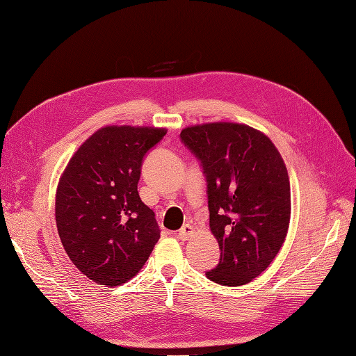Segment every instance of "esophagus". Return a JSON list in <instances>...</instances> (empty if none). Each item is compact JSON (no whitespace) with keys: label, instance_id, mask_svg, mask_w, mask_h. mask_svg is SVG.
<instances>
[{"label":"esophagus","instance_id":"esophagus-1","mask_svg":"<svg viewBox=\"0 0 356 356\" xmlns=\"http://www.w3.org/2000/svg\"><path fill=\"white\" fill-rule=\"evenodd\" d=\"M193 232H195V230H193V227H191L190 224H184V225H182V227L179 229V232H178V238L182 239V241H187V239L190 238V236L193 234Z\"/></svg>","mask_w":356,"mask_h":356}]
</instances>
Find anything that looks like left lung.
Listing matches in <instances>:
<instances>
[{"mask_svg": "<svg viewBox=\"0 0 356 356\" xmlns=\"http://www.w3.org/2000/svg\"><path fill=\"white\" fill-rule=\"evenodd\" d=\"M179 136L207 178L209 227L221 251L208 279L227 286L254 281L286 238L291 191L284 159L263 132L246 124H197Z\"/></svg>", "mask_w": 356, "mask_h": 356, "instance_id": "left-lung-1", "label": "left lung"}]
</instances>
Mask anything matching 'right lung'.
I'll return each mask as SVG.
<instances>
[{"instance_id": "right-lung-1", "label": "right lung", "mask_w": 356, "mask_h": 356, "mask_svg": "<svg viewBox=\"0 0 356 356\" xmlns=\"http://www.w3.org/2000/svg\"><path fill=\"white\" fill-rule=\"evenodd\" d=\"M166 129L105 126L71 157L56 191L63 250L90 281L118 286L141 270L160 238L138 195L145 154Z\"/></svg>"}]
</instances>
